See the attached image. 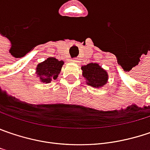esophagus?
<instances>
[{"instance_id":"1","label":"esophagus","mask_w":150,"mask_h":150,"mask_svg":"<svg viewBox=\"0 0 150 150\" xmlns=\"http://www.w3.org/2000/svg\"><path fill=\"white\" fill-rule=\"evenodd\" d=\"M72 62H73V63H76V62H77V59H76V58H73V59H72Z\"/></svg>"}]
</instances>
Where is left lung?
Segmentation results:
<instances>
[{
  "label": "left lung",
  "mask_w": 150,
  "mask_h": 150,
  "mask_svg": "<svg viewBox=\"0 0 150 150\" xmlns=\"http://www.w3.org/2000/svg\"><path fill=\"white\" fill-rule=\"evenodd\" d=\"M82 75L86 80V83L93 87H101L108 81V74L98 64H88L81 67Z\"/></svg>",
  "instance_id": "left-lung-1"
}]
</instances>
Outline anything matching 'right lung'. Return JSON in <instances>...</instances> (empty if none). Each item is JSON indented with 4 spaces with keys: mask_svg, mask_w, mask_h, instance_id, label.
Here are the masks:
<instances>
[{
    "mask_svg": "<svg viewBox=\"0 0 150 150\" xmlns=\"http://www.w3.org/2000/svg\"><path fill=\"white\" fill-rule=\"evenodd\" d=\"M64 64L63 61H58L55 57H48L36 68V74L42 82L49 83L52 79L56 80Z\"/></svg>",
    "mask_w": 150,
    "mask_h": 150,
    "instance_id": "add662e5",
    "label": "right lung"
}]
</instances>
